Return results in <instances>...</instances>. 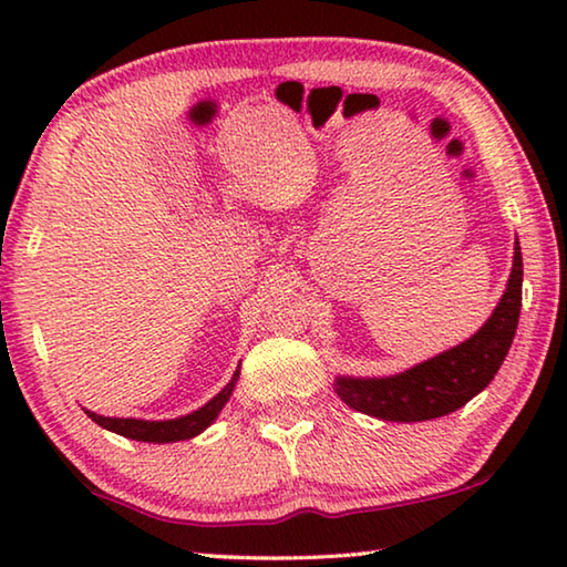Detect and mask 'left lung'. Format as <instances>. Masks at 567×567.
Listing matches in <instances>:
<instances>
[{"mask_svg":"<svg viewBox=\"0 0 567 567\" xmlns=\"http://www.w3.org/2000/svg\"><path fill=\"white\" fill-rule=\"evenodd\" d=\"M523 305V255L515 243L513 272L493 318L473 338L437 358L415 364L395 378H340L338 395L344 405L390 422H420L455 412L483 392L497 375L511 350Z\"/></svg>","mask_w":567,"mask_h":567,"instance_id":"left-lung-1","label":"left lung"}]
</instances>
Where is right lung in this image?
<instances>
[{
  "label": "right lung",
  "mask_w": 567,
  "mask_h": 567,
  "mask_svg": "<svg viewBox=\"0 0 567 567\" xmlns=\"http://www.w3.org/2000/svg\"><path fill=\"white\" fill-rule=\"evenodd\" d=\"M237 378H239V372H235L233 380L225 385V390L209 400L205 408H199L192 412V415L177 417V420L150 422V420H132V417H102V415H94V412H90V410H87V415L97 422V425L107 427V430H112V433H117L122 437L142 440V443H175V440L195 437L197 433H203L207 425H213L217 412L225 408V402L229 400V395H233Z\"/></svg>",
  "instance_id": "add662e5"
}]
</instances>
